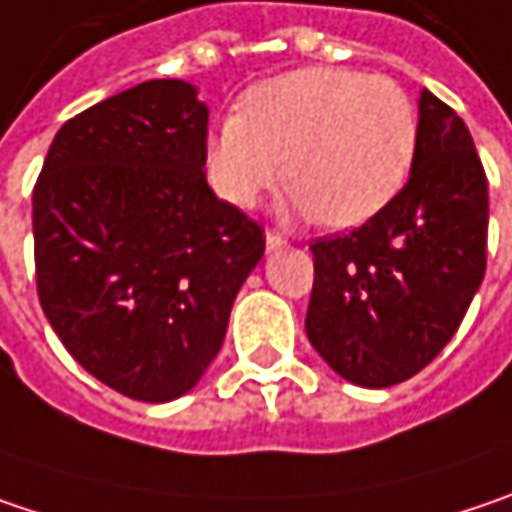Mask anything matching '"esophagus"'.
Instances as JSON below:
<instances>
[{
    "label": "esophagus",
    "mask_w": 512,
    "mask_h": 512,
    "mask_svg": "<svg viewBox=\"0 0 512 512\" xmlns=\"http://www.w3.org/2000/svg\"><path fill=\"white\" fill-rule=\"evenodd\" d=\"M265 247H268V253H276V250L288 247V241L279 236V233H268V236H265Z\"/></svg>",
    "instance_id": "esophagus-1"
}]
</instances>
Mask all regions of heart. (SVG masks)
Instances as JSON below:
<instances>
[{
	"label": "heart",
	"mask_w": 512,
	"mask_h": 512,
	"mask_svg": "<svg viewBox=\"0 0 512 512\" xmlns=\"http://www.w3.org/2000/svg\"><path fill=\"white\" fill-rule=\"evenodd\" d=\"M417 151L405 90L355 69L309 66L250 87L241 116L206 139V171L224 201L253 209L282 177L291 209L355 227L399 195Z\"/></svg>",
	"instance_id": "obj_1"
}]
</instances>
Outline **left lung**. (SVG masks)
<instances>
[{
  "label": "left lung",
  "instance_id": "obj_1",
  "mask_svg": "<svg viewBox=\"0 0 512 512\" xmlns=\"http://www.w3.org/2000/svg\"><path fill=\"white\" fill-rule=\"evenodd\" d=\"M487 177L469 128L420 92L405 189L349 236L320 238L306 335L358 387H390L452 341L487 268Z\"/></svg>",
  "mask_w": 512,
  "mask_h": 512
}]
</instances>
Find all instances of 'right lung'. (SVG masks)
<instances>
[{
	"label": "right lung",
	"instance_id": "obj_1",
	"mask_svg": "<svg viewBox=\"0 0 512 512\" xmlns=\"http://www.w3.org/2000/svg\"><path fill=\"white\" fill-rule=\"evenodd\" d=\"M206 122L189 81L136 84L57 130L34 186L40 306L90 376L139 402L201 382L265 253L206 183Z\"/></svg>",
	"mask_w": 512,
	"mask_h": 512
}]
</instances>
